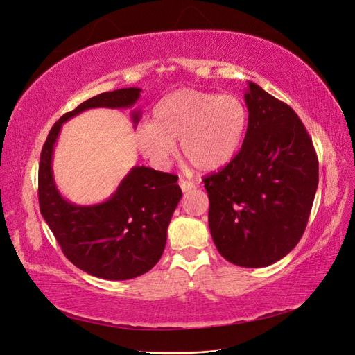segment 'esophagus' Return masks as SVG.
Returning a JSON list of instances; mask_svg holds the SVG:
<instances>
[{"mask_svg": "<svg viewBox=\"0 0 355 355\" xmlns=\"http://www.w3.org/2000/svg\"><path fill=\"white\" fill-rule=\"evenodd\" d=\"M179 187H180V189L184 191V192H189L192 188H194L196 185L192 184V182H189V180H185V179H179Z\"/></svg>", "mask_w": 355, "mask_h": 355, "instance_id": "obj_1", "label": "esophagus"}]
</instances>
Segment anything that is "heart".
Instances as JSON below:
<instances>
[{
    "label": "heart",
    "mask_w": 355,
    "mask_h": 355,
    "mask_svg": "<svg viewBox=\"0 0 355 355\" xmlns=\"http://www.w3.org/2000/svg\"><path fill=\"white\" fill-rule=\"evenodd\" d=\"M247 128L245 105L237 96L197 89L168 93L153 111V123L135 128L136 148L157 168L180 153L200 171L227 166L239 153Z\"/></svg>",
    "instance_id": "obj_1"
}]
</instances>
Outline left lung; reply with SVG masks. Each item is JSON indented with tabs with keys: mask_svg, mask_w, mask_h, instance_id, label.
Here are the masks:
<instances>
[{
	"mask_svg": "<svg viewBox=\"0 0 355 355\" xmlns=\"http://www.w3.org/2000/svg\"><path fill=\"white\" fill-rule=\"evenodd\" d=\"M249 123L240 153L204 179L209 228L228 262L262 268L302 237L318 187L313 141L296 112L249 81Z\"/></svg>",
	"mask_w": 355,
	"mask_h": 355,
	"instance_id": "1",
	"label": "left lung"
}]
</instances>
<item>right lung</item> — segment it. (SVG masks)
Returning <instances> with one entry per match:
<instances>
[{
    "mask_svg": "<svg viewBox=\"0 0 355 355\" xmlns=\"http://www.w3.org/2000/svg\"><path fill=\"white\" fill-rule=\"evenodd\" d=\"M141 89L101 93L59 118L42 146L38 170L40 211L68 259L84 272L103 280H130L159 261L167 228L182 198L178 176L135 166L102 202L73 204L60 194L53 176V153L62 124L93 108L127 110L141 98ZM141 110L132 111L137 125Z\"/></svg>",
    "mask_w": 355,
    "mask_h": 355,
    "instance_id": "right-lung-1",
    "label": "right lung"
}]
</instances>
